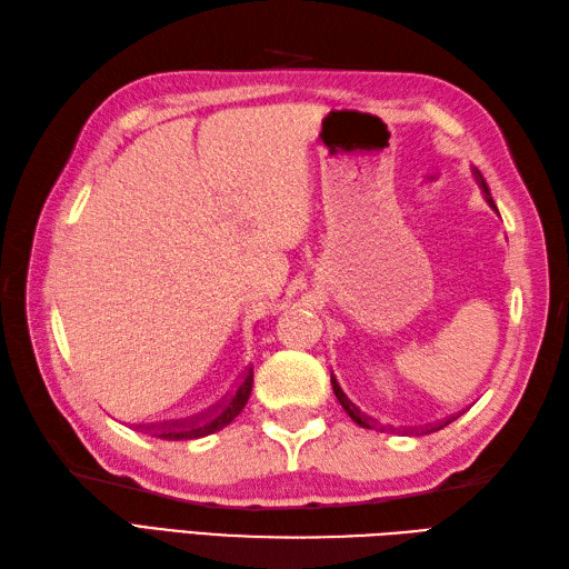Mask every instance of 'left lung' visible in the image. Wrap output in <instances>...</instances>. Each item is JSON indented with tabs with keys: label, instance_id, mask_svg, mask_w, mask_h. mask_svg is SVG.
<instances>
[{
	"label": "left lung",
	"instance_id": "obj_1",
	"mask_svg": "<svg viewBox=\"0 0 569 569\" xmlns=\"http://www.w3.org/2000/svg\"><path fill=\"white\" fill-rule=\"evenodd\" d=\"M475 179H478V183H480V189H482V193H485V198H487V203H490L495 210H497V206H495V201H492V193H490V189H487V183H485V179H482V174L478 169H475ZM332 388H335V395H337V400H339V405L345 407V412L356 421V425L359 427H363V429H378V431H382V427H378V421H373L371 417H366L359 407H356L347 395H345V390L339 388V382L332 378ZM456 419V417H453ZM453 419H446V421H439V425H429V427H425L421 429L419 433H433V431H439V429H443L448 421H453Z\"/></svg>",
	"mask_w": 569,
	"mask_h": 569
}]
</instances>
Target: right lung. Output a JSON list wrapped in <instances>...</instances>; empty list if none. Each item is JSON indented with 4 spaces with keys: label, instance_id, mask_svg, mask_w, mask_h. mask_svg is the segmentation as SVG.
Returning a JSON list of instances; mask_svg holds the SVG:
<instances>
[{
    "label": "right lung",
    "instance_id": "right-lung-1",
    "mask_svg": "<svg viewBox=\"0 0 569 569\" xmlns=\"http://www.w3.org/2000/svg\"><path fill=\"white\" fill-rule=\"evenodd\" d=\"M252 380L254 371L247 368L240 386L230 395L228 400L218 405L216 409H208L206 415L193 417V419H177V421H162V425H150V427H138L140 431L157 436V439H167V441H189V439H201V436H208L213 431H220L222 427H228L230 421L242 412L249 395H252Z\"/></svg>",
    "mask_w": 569,
    "mask_h": 569
}]
</instances>
